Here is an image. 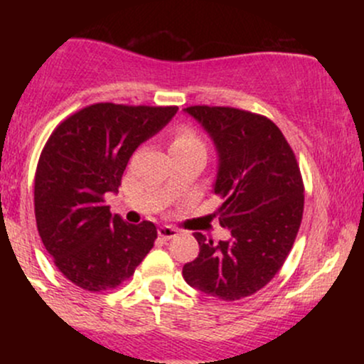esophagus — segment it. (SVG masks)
Instances as JSON below:
<instances>
[{"mask_svg": "<svg viewBox=\"0 0 364 364\" xmlns=\"http://www.w3.org/2000/svg\"><path fill=\"white\" fill-rule=\"evenodd\" d=\"M157 235L162 237V240H173V237L178 236V229L171 228V225H161L157 229Z\"/></svg>", "mask_w": 364, "mask_h": 364, "instance_id": "34e87169", "label": "esophagus"}]
</instances>
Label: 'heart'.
Returning a JSON list of instances; mask_svg holds the SVG:
<instances>
[{"instance_id":"b5f03b06","label":"heart","mask_w":364,"mask_h":364,"mask_svg":"<svg viewBox=\"0 0 364 364\" xmlns=\"http://www.w3.org/2000/svg\"><path fill=\"white\" fill-rule=\"evenodd\" d=\"M190 149H203L202 140L196 136V133L190 128H179L171 141V150H190Z\"/></svg>"}]
</instances>
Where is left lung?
Returning a JSON list of instances; mask_svg holds the SVG:
<instances>
[{
    "label": "left lung",
    "mask_w": 364,
    "mask_h": 364,
    "mask_svg": "<svg viewBox=\"0 0 364 364\" xmlns=\"http://www.w3.org/2000/svg\"><path fill=\"white\" fill-rule=\"evenodd\" d=\"M217 150L212 191L224 198L219 224L231 240L195 232L200 253L183 267V279L208 296L236 301L260 291L286 262L303 217L304 188L294 152L265 116L235 107L183 109Z\"/></svg>",
    "instance_id": "8db88e82"
}]
</instances>
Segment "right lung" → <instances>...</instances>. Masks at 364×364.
Returning <instances> with one entry per match:
<instances>
[{"label": "right lung", "instance_id": "right-lung-1", "mask_svg": "<svg viewBox=\"0 0 364 364\" xmlns=\"http://www.w3.org/2000/svg\"><path fill=\"white\" fill-rule=\"evenodd\" d=\"M176 112V106L92 104L49 136L36 171L37 229L75 286L92 292L119 286L154 246L156 225L124 223L104 195L118 191L133 152Z\"/></svg>", "mask_w": 364, "mask_h": 364}]
</instances>
